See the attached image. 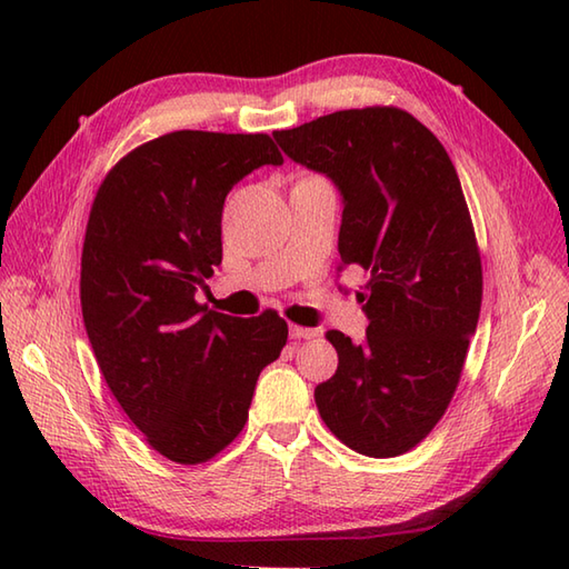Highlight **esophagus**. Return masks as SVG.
Returning a JSON list of instances; mask_svg holds the SVG:
<instances>
[{
    "label": "esophagus",
    "mask_w": 569,
    "mask_h": 569,
    "mask_svg": "<svg viewBox=\"0 0 569 569\" xmlns=\"http://www.w3.org/2000/svg\"><path fill=\"white\" fill-rule=\"evenodd\" d=\"M320 330L316 328H300V325H291V337L293 340H312V337H318Z\"/></svg>",
    "instance_id": "esophagus-1"
}]
</instances>
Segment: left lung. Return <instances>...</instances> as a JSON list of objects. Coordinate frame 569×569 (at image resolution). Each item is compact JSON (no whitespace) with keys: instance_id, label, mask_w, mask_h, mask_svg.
<instances>
[{"instance_id":"1","label":"left lung","mask_w":569,"mask_h":569,"mask_svg":"<svg viewBox=\"0 0 569 569\" xmlns=\"http://www.w3.org/2000/svg\"><path fill=\"white\" fill-rule=\"evenodd\" d=\"M288 159L342 192L340 259L369 271L367 337L330 330L340 365L316 389L325 426L355 452L398 457L428 438L457 391L481 308V257L455 166L398 107L273 131Z\"/></svg>"}]
</instances>
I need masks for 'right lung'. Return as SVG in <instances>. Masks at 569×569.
<instances>
[{"mask_svg":"<svg viewBox=\"0 0 569 569\" xmlns=\"http://www.w3.org/2000/svg\"><path fill=\"white\" fill-rule=\"evenodd\" d=\"M266 163H283L269 134L171 131L104 176L84 229L80 306L94 359L129 420L178 465L208 462L237 438L288 340L276 310L241 320L196 300L222 263L227 192Z\"/></svg>","mask_w":569,"mask_h":569,"instance_id":"1","label":"right lung"}]
</instances>
